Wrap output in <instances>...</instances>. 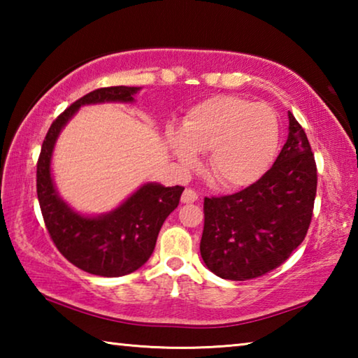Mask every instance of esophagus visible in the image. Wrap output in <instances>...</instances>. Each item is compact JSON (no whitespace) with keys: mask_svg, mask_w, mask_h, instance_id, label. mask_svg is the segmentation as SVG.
Masks as SVG:
<instances>
[{"mask_svg":"<svg viewBox=\"0 0 358 358\" xmlns=\"http://www.w3.org/2000/svg\"><path fill=\"white\" fill-rule=\"evenodd\" d=\"M199 199L197 192L191 189V187H186V189L183 191V196H181V202L183 203H194Z\"/></svg>","mask_w":358,"mask_h":358,"instance_id":"34e87169","label":"esophagus"}]
</instances>
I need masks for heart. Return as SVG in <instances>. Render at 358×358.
I'll return each mask as SVG.
<instances>
[{"instance_id":"1","label":"heart","mask_w":358,"mask_h":358,"mask_svg":"<svg viewBox=\"0 0 358 358\" xmlns=\"http://www.w3.org/2000/svg\"><path fill=\"white\" fill-rule=\"evenodd\" d=\"M167 142L186 171L208 153V173L222 187L256 181L273 159L280 143V123L265 104L238 96H213L194 106L181 129L169 128Z\"/></svg>"}]
</instances>
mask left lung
<instances>
[{"label":"left lung","mask_w":358,"mask_h":358,"mask_svg":"<svg viewBox=\"0 0 358 358\" xmlns=\"http://www.w3.org/2000/svg\"><path fill=\"white\" fill-rule=\"evenodd\" d=\"M316 189L311 145L289 112V137L275 164L245 189L203 199L205 265L230 281L252 280L278 268L306 237Z\"/></svg>","instance_id":"obj_1"}]
</instances>
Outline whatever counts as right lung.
<instances>
[{"instance_id": "right-lung-1", "label": "right lung", "mask_w": 358, "mask_h": 358, "mask_svg": "<svg viewBox=\"0 0 358 358\" xmlns=\"http://www.w3.org/2000/svg\"><path fill=\"white\" fill-rule=\"evenodd\" d=\"M137 90L121 85L85 94L58 115L42 142L36 189L48 235L72 265L92 275L115 278L141 268L155 250L166 217L178 207L181 192L185 191L183 186L164 187L147 183L117 210L98 217L77 215L58 197L50 175V159L63 126L83 104L131 102Z\"/></svg>"}]
</instances>
